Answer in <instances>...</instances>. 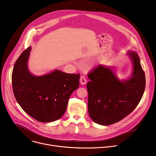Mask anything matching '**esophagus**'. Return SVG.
<instances>
[{
  "instance_id": "esophagus-1",
  "label": "esophagus",
  "mask_w": 156,
  "mask_h": 156,
  "mask_svg": "<svg viewBox=\"0 0 156 156\" xmlns=\"http://www.w3.org/2000/svg\"><path fill=\"white\" fill-rule=\"evenodd\" d=\"M80 82L81 85H85L87 83V78L84 76H81L80 79Z\"/></svg>"
}]
</instances>
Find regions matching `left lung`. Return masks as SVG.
Instances as JSON below:
<instances>
[{
    "label": "left lung",
    "mask_w": 156,
    "mask_h": 156,
    "mask_svg": "<svg viewBox=\"0 0 156 156\" xmlns=\"http://www.w3.org/2000/svg\"><path fill=\"white\" fill-rule=\"evenodd\" d=\"M133 63L132 76L121 81L111 69L99 65L88 74V109L91 119L108 126L121 121L140 102L145 88V73L135 52L128 53Z\"/></svg>",
    "instance_id": "left-lung-1"
}]
</instances>
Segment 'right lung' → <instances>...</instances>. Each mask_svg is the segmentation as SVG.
<instances>
[{
  "label": "right lung",
  "mask_w": 156,
  "mask_h": 156,
  "mask_svg": "<svg viewBox=\"0 0 156 156\" xmlns=\"http://www.w3.org/2000/svg\"><path fill=\"white\" fill-rule=\"evenodd\" d=\"M31 47L16 60L12 73L14 97L29 116L40 122H52L61 118L69 98L79 87L80 74L56 70L42 76L29 72L27 61Z\"/></svg>",
  "instance_id": "right-lung-1"
}]
</instances>
